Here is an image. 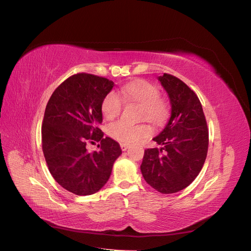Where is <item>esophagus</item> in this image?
Wrapping results in <instances>:
<instances>
[{"mask_svg":"<svg viewBox=\"0 0 251 251\" xmlns=\"http://www.w3.org/2000/svg\"><path fill=\"white\" fill-rule=\"evenodd\" d=\"M120 146H121V149H122L123 151H125V150H127V149H128L129 145H128V144H124V143H122V144H120Z\"/></svg>","mask_w":251,"mask_h":251,"instance_id":"1","label":"esophagus"}]
</instances>
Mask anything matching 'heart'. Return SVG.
Returning a JSON list of instances; mask_svg holds the SVG:
<instances>
[{
  "instance_id": "b5f03b06",
  "label": "heart",
  "mask_w": 251,
  "mask_h": 251,
  "mask_svg": "<svg viewBox=\"0 0 251 251\" xmlns=\"http://www.w3.org/2000/svg\"><path fill=\"white\" fill-rule=\"evenodd\" d=\"M124 100L141 104V120H148L153 124H163L169 115V104L159 95L156 84L148 80L137 79L121 87L120 95L109 92L102 100L101 111L105 119L114 120L122 111ZM108 135L120 143L129 144L140 141L152 133V128L147 124L132 125L125 121H118L107 127Z\"/></svg>"
}]
</instances>
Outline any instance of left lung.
Listing matches in <instances>:
<instances>
[{
  "label": "left lung",
  "mask_w": 251,
  "mask_h": 251,
  "mask_svg": "<svg viewBox=\"0 0 251 251\" xmlns=\"http://www.w3.org/2000/svg\"><path fill=\"white\" fill-rule=\"evenodd\" d=\"M171 102V117L153 141L160 148L146 149L141 171L153 189L179 192L196 178L207 154L208 129L195 92L171 74L159 76Z\"/></svg>",
  "instance_id": "obj_1"
}]
</instances>
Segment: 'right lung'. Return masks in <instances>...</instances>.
Masks as SVG:
<instances>
[{"label": "right lung", "instance_id": "obj_1", "mask_svg": "<svg viewBox=\"0 0 251 251\" xmlns=\"http://www.w3.org/2000/svg\"><path fill=\"white\" fill-rule=\"evenodd\" d=\"M114 87L111 80L86 73L69 77L47 104L42 146L49 171L63 189L79 196L92 195L107 182L120 145L103 137L101 103ZM100 141L93 153L86 144Z\"/></svg>", "mask_w": 251, "mask_h": 251}]
</instances>
